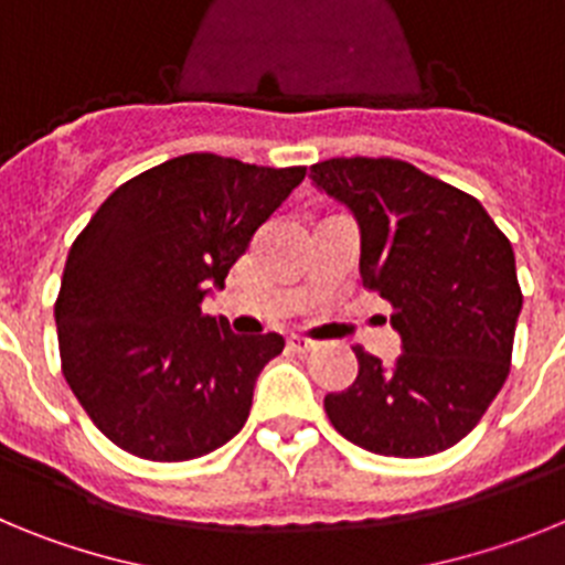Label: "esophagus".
Instances as JSON below:
<instances>
[{
  "instance_id": "1",
  "label": "esophagus",
  "mask_w": 565,
  "mask_h": 565,
  "mask_svg": "<svg viewBox=\"0 0 565 565\" xmlns=\"http://www.w3.org/2000/svg\"><path fill=\"white\" fill-rule=\"evenodd\" d=\"M317 339H311V337H291V348L297 353H308V351H313V348H317Z\"/></svg>"
}]
</instances>
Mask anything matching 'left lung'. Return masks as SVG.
I'll use <instances>...</instances> for the list:
<instances>
[{
    "mask_svg": "<svg viewBox=\"0 0 565 565\" xmlns=\"http://www.w3.org/2000/svg\"><path fill=\"white\" fill-rule=\"evenodd\" d=\"M311 181L356 214L362 286L391 302L404 348L384 367L356 344L359 376L328 393V418L376 456L450 450L509 376L523 306L512 243L472 194L407 161L331 158Z\"/></svg>",
    "mask_w": 565,
    "mask_h": 565,
    "instance_id": "left-lung-1",
    "label": "left lung"
}]
</instances>
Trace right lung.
I'll return each mask as SVG.
<instances>
[{"instance_id":"1","label":"right lung","mask_w":565,"mask_h":565,"mask_svg":"<svg viewBox=\"0 0 565 565\" xmlns=\"http://www.w3.org/2000/svg\"><path fill=\"white\" fill-rule=\"evenodd\" d=\"M302 178L306 167L178 154L121 183L73 239L56 297L62 373L115 447L192 461L246 424L286 339L234 333L201 302Z\"/></svg>"}]
</instances>
